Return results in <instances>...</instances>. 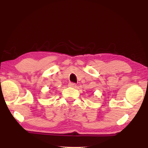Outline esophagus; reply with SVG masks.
<instances>
[{
    "label": "esophagus",
    "mask_w": 148,
    "mask_h": 148,
    "mask_svg": "<svg viewBox=\"0 0 148 148\" xmlns=\"http://www.w3.org/2000/svg\"><path fill=\"white\" fill-rule=\"evenodd\" d=\"M69 86L71 87V88H75L76 84H75V83H69Z\"/></svg>",
    "instance_id": "esophagus-1"
}]
</instances>
